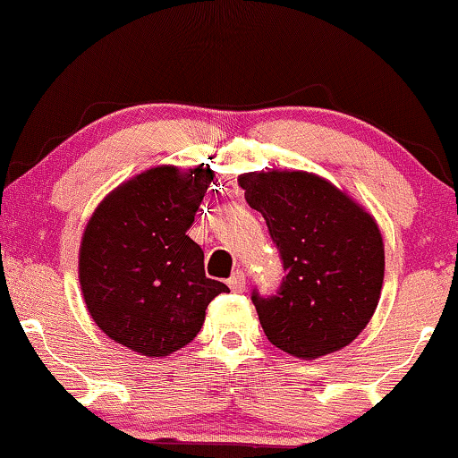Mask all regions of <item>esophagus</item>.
I'll use <instances>...</instances> for the list:
<instances>
[{
    "label": "esophagus",
    "mask_w": 458,
    "mask_h": 458,
    "mask_svg": "<svg viewBox=\"0 0 458 458\" xmlns=\"http://www.w3.org/2000/svg\"><path fill=\"white\" fill-rule=\"evenodd\" d=\"M227 284L231 287V292L242 293L246 289V274L244 272H233V276L229 278Z\"/></svg>",
    "instance_id": "esophagus-1"
}]
</instances>
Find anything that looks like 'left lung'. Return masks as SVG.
<instances>
[{
	"label": "left lung",
	"mask_w": 458,
	"mask_h": 458,
	"mask_svg": "<svg viewBox=\"0 0 458 458\" xmlns=\"http://www.w3.org/2000/svg\"><path fill=\"white\" fill-rule=\"evenodd\" d=\"M238 184L266 218L287 270L276 295L252 293L267 341L302 360L347 347L367 327L384 284L377 220L309 171H250Z\"/></svg>",
	"instance_id": "obj_1"
}]
</instances>
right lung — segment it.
<instances>
[{"label":"right lung","mask_w":458,"mask_h":458,"mask_svg":"<svg viewBox=\"0 0 458 458\" xmlns=\"http://www.w3.org/2000/svg\"><path fill=\"white\" fill-rule=\"evenodd\" d=\"M214 171L158 165L122 182L94 209L79 249V283L96 326L120 345L163 358L188 345L208 304L229 292L203 270L186 235Z\"/></svg>","instance_id":"obj_1"}]
</instances>
